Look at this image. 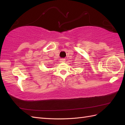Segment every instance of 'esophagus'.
Listing matches in <instances>:
<instances>
[{
    "label": "esophagus",
    "mask_w": 125,
    "mask_h": 125,
    "mask_svg": "<svg viewBox=\"0 0 125 125\" xmlns=\"http://www.w3.org/2000/svg\"><path fill=\"white\" fill-rule=\"evenodd\" d=\"M65 60L64 59V58H61V59L60 60V62H61V63L65 62Z\"/></svg>",
    "instance_id": "esophagus-1"
}]
</instances>
